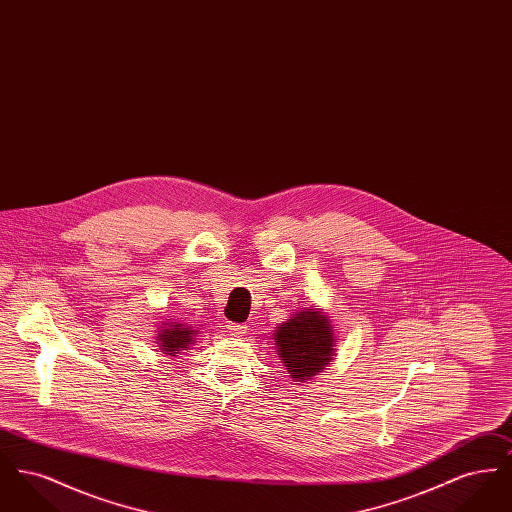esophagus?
I'll list each match as a JSON object with an SVG mask.
<instances>
[{"label": "esophagus", "mask_w": 512, "mask_h": 512, "mask_svg": "<svg viewBox=\"0 0 512 512\" xmlns=\"http://www.w3.org/2000/svg\"><path fill=\"white\" fill-rule=\"evenodd\" d=\"M226 326H228V330H230L232 336H242V334H245V330H247L245 324H238V322H228Z\"/></svg>", "instance_id": "1"}]
</instances>
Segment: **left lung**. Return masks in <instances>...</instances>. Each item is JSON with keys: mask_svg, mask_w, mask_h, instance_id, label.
Wrapping results in <instances>:
<instances>
[{"mask_svg": "<svg viewBox=\"0 0 512 512\" xmlns=\"http://www.w3.org/2000/svg\"><path fill=\"white\" fill-rule=\"evenodd\" d=\"M274 345L280 363L286 366L293 382L313 380L322 372L336 353L334 324L328 313L315 307H305L276 326Z\"/></svg>", "mask_w": 512, "mask_h": 512, "instance_id": "left-lung-1", "label": "left lung"}]
</instances>
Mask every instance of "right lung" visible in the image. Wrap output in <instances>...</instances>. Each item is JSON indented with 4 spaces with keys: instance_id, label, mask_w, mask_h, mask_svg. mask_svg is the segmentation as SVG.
Here are the masks:
<instances>
[{
    "instance_id": "add662e5",
    "label": "right lung",
    "mask_w": 512,
    "mask_h": 512,
    "mask_svg": "<svg viewBox=\"0 0 512 512\" xmlns=\"http://www.w3.org/2000/svg\"><path fill=\"white\" fill-rule=\"evenodd\" d=\"M197 330H194L190 324L184 322H172L171 318H165L161 322V326L157 328V347L161 349V353H165V357H178L180 351H188L192 349L195 343Z\"/></svg>"
}]
</instances>
